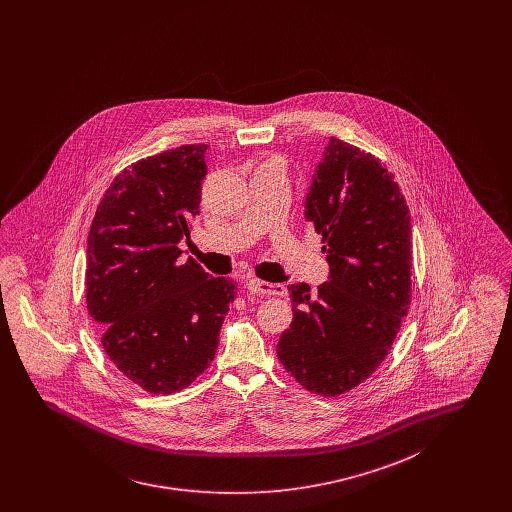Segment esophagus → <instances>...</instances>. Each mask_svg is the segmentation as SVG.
Returning a JSON list of instances; mask_svg holds the SVG:
<instances>
[{
	"label": "esophagus",
	"mask_w": 512,
	"mask_h": 512,
	"mask_svg": "<svg viewBox=\"0 0 512 512\" xmlns=\"http://www.w3.org/2000/svg\"><path fill=\"white\" fill-rule=\"evenodd\" d=\"M246 287H248V291H251V293H259V295H287L285 285H279V283H268V281H261V279H248Z\"/></svg>",
	"instance_id": "34e87169"
}]
</instances>
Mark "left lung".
Returning a JSON list of instances; mask_svg holds the SVG:
<instances>
[{
    "label": "left lung",
    "mask_w": 512,
    "mask_h": 512,
    "mask_svg": "<svg viewBox=\"0 0 512 512\" xmlns=\"http://www.w3.org/2000/svg\"><path fill=\"white\" fill-rule=\"evenodd\" d=\"M304 216L321 234L328 281L289 285L293 323L279 362L304 388L338 396L368 379L392 347L411 304V217L394 174L357 146L330 137Z\"/></svg>",
    "instance_id": "left-lung-1"
}]
</instances>
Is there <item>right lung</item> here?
I'll return each mask as SVG.
<instances>
[{"mask_svg":"<svg viewBox=\"0 0 512 512\" xmlns=\"http://www.w3.org/2000/svg\"><path fill=\"white\" fill-rule=\"evenodd\" d=\"M206 148L186 144L120 172L88 234V313L114 366L152 394L189 387L210 366L236 295L233 279L180 259L199 214Z\"/></svg>","mask_w":512,"mask_h":512,"instance_id":"obj_1","label":"right lung"}]
</instances>
